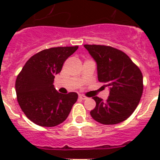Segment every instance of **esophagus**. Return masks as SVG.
Instances as JSON below:
<instances>
[{
  "label": "esophagus",
  "mask_w": 160,
  "mask_h": 160,
  "mask_svg": "<svg viewBox=\"0 0 160 160\" xmlns=\"http://www.w3.org/2000/svg\"><path fill=\"white\" fill-rule=\"evenodd\" d=\"M79 99H80V100H86V99H87V97H86V96H85V95H79Z\"/></svg>",
  "instance_id": "obj_1"
}]
</instances>
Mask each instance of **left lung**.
I'll list each match as a JSON object with an SVG mask.
<instances>
[{"instance_id": "1", "label": "left lung", "mask_w": 160, "mask_h": 160, "mask_svg": "<svg viewBox=\"0 0 160 160\" xmlns=\"http://www.w3.org/2000/svg\"><path fill=\"white\" fill-rule=\"evenodd\" d=\"M97 65L98 80L106 83V101L95 96L96 105L90 111L93 119L103 124L124 121L135 110L143 93V75L138 66L123 51L111 46L85 45Z\"/></svg>"}]
</instances>
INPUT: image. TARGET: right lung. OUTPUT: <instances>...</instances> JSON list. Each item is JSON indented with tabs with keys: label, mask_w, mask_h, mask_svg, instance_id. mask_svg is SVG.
I'll return each instance as SVG.
<instances>
[{
	"label": "right lung",
	"mask_w": 160,
	"mask_h": 160,
	"mask_svg": "<svg viewBox=\"0 0 160 160\" xmlns=\"http://www.w3.org/2000/svg\"><path fill=\"white\" fill-rule=\"evenodd\" d=\"M78 46L54 47L31 56L16 80L19 105L31 121L43 127H54L67 119L78 95L60 94L54 87L55 75Z\"/></svg>",
	"instance_id": "right-lung-1"
}]
</instances>
